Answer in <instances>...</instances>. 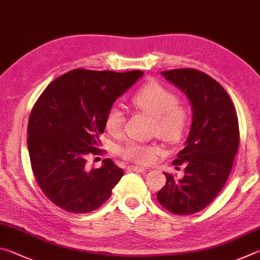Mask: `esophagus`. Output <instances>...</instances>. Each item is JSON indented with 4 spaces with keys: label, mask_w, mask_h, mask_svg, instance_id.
I'll use <instances>...</instances> for the list:
<instances>
[{
    "label": "esophagus",
    "mask_w": 260,
    "mask_h": 260,
    "mask_svg": "<svg viewBox=\"0 0 260 260\" xmlns=\"http://www.w3.org/2000/svg\"><path fill=\"white\" fill-rule=\"evenodd\" d=\"M127 170L134 171V172H145V171H146L145 168L137 167V166H129V167H127Z\"/></svg>",
    "instance_id": "34e87169"
}]
</instances>
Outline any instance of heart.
I'll return each instance as SVG.
<instances>
[{"label": "heart", "instance_id": "1", "mask_svg": "<svg viewBox=\"0 0 260 260\" xmlns=\"http://www.w3.org/2000/svg\"><path fill=\"white\" fill-rule=\"evenodd\" d=\"M134 106L147 115L154 117V134L163 142L175 144L184 137L188 123L186 108L178 104V98L166 86L152 82L143 86L133 97ZM125 116L118 105L108 109L105 118L106 130L113 136H118L124 127ZM160 148L155 145L126 143L118 149L120 156L139 165H148L155 158Z\"/></svg>", "mask_w": 260, "mask_h": 260}]
</instances>
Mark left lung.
<instances>
[{"mask_svg":"<svg viewBox=\"0 0 260 260\" xmlns=\"http://www.w3.org/2000/svg\"><path fill=\"white\" fill-rule=\"evenodd\" d=\"M161 74L187 95L193 118L185 147L172 162L184 165L185 175L165 174L156 198L171 213L193 215L217 198L229 178L240 143L238 115L229 93L206 73L178 68Z\"/></svg>","mask_w":260,"mask_h":260,"instance_id":"1","label":"left lung"}]
</instances>
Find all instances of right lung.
I'll return each mask as SVG.
<instances>
[{
  "label": "right lung",
  "mask_w": 260,
  "mask_h": 260,
  "mask_svg": "<svg viewBox=\"0 0 260 260\" xmlns=\"http://www.w3.org/2000/svg\"><path fill=\"white\" fill-rule=\"evenodd\" d=\"M143 75L77 68L53 80L35 103L27 126L31 170L45 197L62 210L91 212L111 198L123 170L111 158L88 170L86 157L99 154L108 109Z\"/></svg>",
  "instance_id": "add662e5"
}]
</instances>
